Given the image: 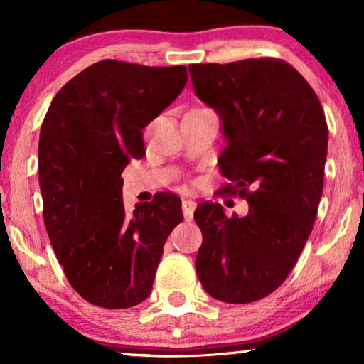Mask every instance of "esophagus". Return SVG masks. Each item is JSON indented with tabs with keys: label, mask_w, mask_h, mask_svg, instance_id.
<instances>
[{
	"label": "esophagus",
	"mask_w": 364,
	"mask_h": 364,
	"mask_svg": "<svg viewBox=\"0 0 364 364\" xmlns=\"http://www.w3.org/2000/svg\"><path fill=\"white\" fill-rule=\"evenodd\" d=\"M195 208H196V203L193 200H185V202H183V215H185L186 220L193 219Z\"/></svg>",
	"instance_id": "obj_1"
}]
</instances>
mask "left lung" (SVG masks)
I'll list each match as a JSON object with an SVG mask.
<instances>
[{
    "instance_id": "8db88e82",
    "label": "left lung",
    "mask_w": 364,
    "mask_h": 364,
    "mask_svg": "<svg viewBox=\"0 0 364 364\" xmlns=\"http://www.w3.org/2000/svg\"><path fill=\"white\" fill-rule=\"evenodd\" d=\"M190 77L223 119V191L250 205L228 217L220 203H198L196 275L219 301H258L286 281L313 229L328 144L323 107L303 75L275 58L191 65Z\"/></svg>"
}]
</instances>
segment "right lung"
Wrapping results in <instances>:
<instances>
[{
	"label": "right lung",
	"mask_w": 364,
	"mask_h": 364,
	"mask_svg": "<svg viewBox=\"0 0 364 364\" xmlns=\"http://www.w3.org/2000/svg\"><path fill=\"white\" fill-rule=\"evenodd\" d=\"M186 80V66L104 60L65 83L43 121L44 224L68 282L95 306L147 299L166 240L183 220L181 200L169 191L128 214L121 173L144 157V128Z\"/></svg>",
	"instance_id": "1"
}]
</instances>
